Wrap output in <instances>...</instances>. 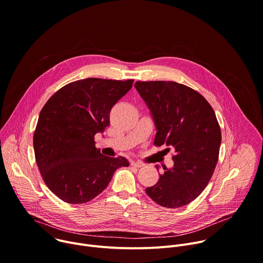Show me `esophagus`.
<instances>
[{
  "mask_svg": "<svg viewBox=\"0 0 263 263\" xmlns=\"http://www.w3.org/2000/svg\"><path fill=\"white\" fill-rule=\"evenodd\" d=\"M131 165H133V166L139 168V167H142L144 164L141 163V162H138V161H132V162H131Z\"/></svg>",
  "mask_w": 263,
  "mask_h": 263,
  "instance_id": "esophagus-1",
  "label": "esophagus"
}]
</instances>
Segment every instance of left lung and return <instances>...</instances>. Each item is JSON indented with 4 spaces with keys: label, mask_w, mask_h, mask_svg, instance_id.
Returning a JSON list of instances; mask_svg holds the SVG:
<instances>
[{
    "label": "left lung",
    "mask_w": 263,
    "mask_h": 263,
    "mask_svg": "<svg viewBox=\"0 0 263 263\" xmlns=\"http://www.w3.org/2000/svg\"><path fill=\"white\" fill-rule=\"evenodd\" d=\"M134 86L153 117L154 144L175 152L174 166L163 167L145 193L162 207L190 204L206 189L218 160L221 132L214 110L198 91L177 82L137 81Z\"/></svg>",
    "instance_id": "obj_1"
}]
</instances>
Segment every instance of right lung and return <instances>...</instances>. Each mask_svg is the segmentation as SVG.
<instances>
[{
  "label": "right lung",
  "mask_w": 263,
  "mask_h": 263,
  "mask_svg": "<svg viewBox=\"0 0 263 263\" xmlns=\"http://www.w3.org/2000/svg\"><path fill=\"white\" fill-rule=\"evenodd\" d=\"M133 81L78 80L56 91L43 107L33 136L35 159L46 185L63 202H89L119 167L129 166L124 157L101 154L95 135L109 125L111 108Z\"/></svg>",
  "instance_id": "obj_1"
}]
</instances>
